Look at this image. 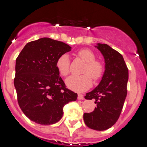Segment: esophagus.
Instances as JSON below:
<instances>
[{"instance_id":"1","label":"esophagus","mask_w":147,"mask_h":147,"mask_svg":"<svg viewBox=\"0 0 147 147\" xmlns=\"http://www.w3.org/2000/svg\"><path fill=\"white\" fill-rule=\"evenodd\" d=\"M78 100H84V96L82 95V94H78Z\"/></svg>"}]
</instances>
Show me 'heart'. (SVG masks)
<instances>
[{
    "instance_id": "obj_1",
    "label": "heart",
    "mask_w": 147,
    "mask_h": 147,
    "mask_svg": "<svg viewBox=\"0 0 147 147\" xmlns=\"http://www.w3.org/2000/svg\"><path fill=\"white\" fill-rule=\"evenodd\" d=\"M78 56L86 62L83 68V75H72L65 80L68 88L75 92H84L90 88L92 83V78L97 81L103 75L105 67L100 61L96 60L95 55L89 49H81L78 53ZM57 69L63 76L69 73L70 60L67 54H63L59 57L56 63Z\"/></svg>"
}]
</instances>
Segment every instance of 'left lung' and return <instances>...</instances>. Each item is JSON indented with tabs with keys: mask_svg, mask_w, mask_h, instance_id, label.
I'll return each mask as SVG.
<instances>
[{
	"mask_svg": "<svg viewBox=\"0 0 147 147\" xmlns=\"http://www.w3.org/2000/svg\"><path fill=\"white\" fill-rule=\"evenodd\" d=\"M105 58V70L98 86L84 97L95 100L97 107L83 115L84 123L90 129L103 131L117 122L127 94L129 71L122 55L107 44L95 46Z\"/></svg>",
	"mask_w": 147,
	"mask_h": 147,
	"instance_id": "1",
	"label": "left lung"
}]
</instances>
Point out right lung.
<instances>
[{
    "label": "right lung",
    "mask_w": 147,
    "mask_h": 147,
    "mask_svg": "<svg viewBox=\"0 0 147 147\" xmlns=\"http://www.w3.org/2000/svg\"><path fill=\"white\" fill-rule=\"evenodd\" d=\"M71 47L49 38L25 45L16 62L14 85L18 102L31 121L50 125L60 120L63 107L78 94L66 88L56 63Z\"/></svg>",
    "instance_id": "add662e5"
}]
</instances>
